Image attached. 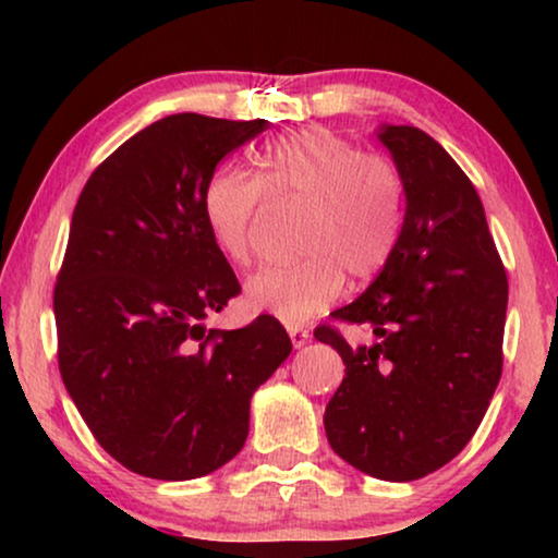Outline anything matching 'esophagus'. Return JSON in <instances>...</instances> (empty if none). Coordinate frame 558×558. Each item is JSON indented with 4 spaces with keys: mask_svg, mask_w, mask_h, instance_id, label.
<instances>
[{
    "mask_svg": "<svg viewBox=\"0 0 558 558\" xmlns=\"http://www.w3.org/2000/svg\"><path fill=\"white\" fill-rule=\"evenodd\" d=\"M287 332H289V338H292V345H294L296 350L307 345V340H310V330H307V327H302V325H287Z\"/></svg>",
    "mask_w": 558,
    "mask_h": 558,
    "instance_id": "1",
    "label": "esophagus"
}]
</instances>
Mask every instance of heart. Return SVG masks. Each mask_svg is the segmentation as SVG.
Returning <instances> with one entry per match:
<instances>
[{
  "label": "heart",
  "instance_id": "b5f03b06",
  "mask_svg": "<svg viewBox=\"0 0 558 558\" xmlns=\"http://www.w3.org/2000/svg\"><path fill=\"white\" fill-rule=\"evenodd\" d=\"M269 193L307 205L302 258L262 266L246 279V302L284 323H304L338 300L348 271L371 279L393 256L403 231V178L393 159L361 151L330 129L279 136L262 151V180L223 165L203 187V218L235 264L251 256V226Z\"/></svg>",
  "mask_w": 558,
  "mask_h": 558
}]
</instances>
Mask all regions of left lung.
Wrapping results in <instances>:
<instances>
[{"mask_svg":"<svg viewBox=\"0 0 558 558\" xmlns=\"http://www.w3.org/2000/svg\"><path fill=\"white\" fill-rule=\"evenodd\" d=\"M403 178V231L393 256L335 319L368 325L371 345L332 327L345 378L325 409L330 447L365 475L409 483L445 464L477 432L502 371L508 279L477 190L439 142L380 124Z\"/></svg>","mask_w":558,"mask_h":558,"instance_id":"1","label":"left lung"}]
</instances>
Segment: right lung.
<instances>
[{"instance_id": "1", "label": "right lung", "mask_w": 558, "mask_h": 558, "mask_svg": "<svg viewBox=\"0 0 558 558\" xmlns=\"http://www.w3.org/2000/svg\"><path fill=\"white\" fill-rule=\"evenodd\" d=\"M269 129L172 113L96 167L58 274V365L83 422L136 475L193 480L241 452L251 396L292 353L269 315L205 317L241 292L203 218L220 159Z\"/></svg>"}]
</instances>
